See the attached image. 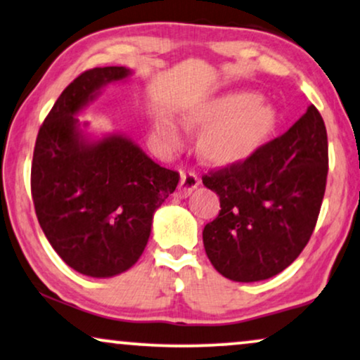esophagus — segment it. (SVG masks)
Here are the masks:
<instances>
[{
    "mask_svg": "<svg viewBox=\"0 0 360 360\" xmlns=\"http://www.w3.org/2000/svg\"><path fill=\"white\" fill-rule=\"evenodd\" d=\"M200 185V179H198V175L192 170L188 172H184L181 173V179H180V195L181 197H187V195H190L193 192L195 188Z\"/></svg>",
    "mask_w": 360,
    "mask_h": 360,
    "instance_id": "obj_1",
    "label": "esophagus"
}]
</instances>
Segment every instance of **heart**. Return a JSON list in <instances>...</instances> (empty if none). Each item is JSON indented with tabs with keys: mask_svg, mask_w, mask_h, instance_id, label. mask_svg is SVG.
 <instances>
[{
	"mask_svg": "<svg viewBox=\"0 0 360 360\" xmlns=\"http://www.w3.org/2000/svg\"><path fill=\"white\" fill-rule=\"evenodd\" d=\"M274 108L254 93H233L198 106L184 118L190 128L202 127L198 148L215 163H233L254 153L274 131ZM168 145L180 143L179 131L173 127L163 128Z\"/></svg>",
	"mask_w": 360,
	"mask_h": 360,
	"instance_id": "b5f03b06",
	"label": "heart"
}]
</instances>
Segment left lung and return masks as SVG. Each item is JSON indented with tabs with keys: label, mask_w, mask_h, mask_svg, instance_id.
Instances as JSON below:
<instances>
[{
	"label": "left lung",
	"mask_w": 360,
	"mask_h": 360,
	"mask_svg": "<svg viewBox=\"0 0 360 360\" xmlns=\"http://www.w3.org/2000/svg\"><path fill=\"white\" fill-rule=\"evenodd\" d=\"M329 172L327 130L310 105L282 136L203 176L220 214L203 229L208 260L235 282H259L294 262L316 229Z\"/></svg>",
	"instance_id": "8db88e82"
}]
</instances>
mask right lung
Returning <instances> with one entry per match:
<instances>
[{
    "label": "right lung",
    "instance_id": "obj_1",
    "mask_svg": "<svg viewBox=\"0 0 360 360\" xmlns=\"http://www.w3.org/2000/svg\"><path fill=\"white\" fill-rule=\"evenodd\" d=\"M130 75L125 66H105L75 78L44 118L34 145L31 195L39 225L65 264L88 277L108 278L136 264L155 210L180 180L128 136L110 133L93 140L79 127L77 115L101 88Z\"/></svg>",
    "mask_w": 360,
    "mask_h": 360
}]
</instances>
